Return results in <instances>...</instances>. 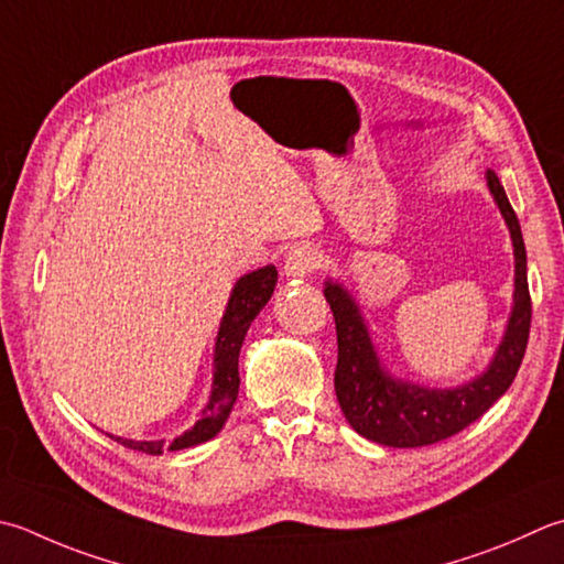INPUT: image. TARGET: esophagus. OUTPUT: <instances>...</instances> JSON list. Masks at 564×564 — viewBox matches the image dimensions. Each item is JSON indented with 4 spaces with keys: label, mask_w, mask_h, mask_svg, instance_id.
Returning <instances> with one entry per match:
<instances>
[{
    "label": "esophagus",
    "mask_w": 564,
    "mask_h": 564,
    "mask_svg": "<svg viewBox=\"0 0 564 564\" xmlns=\"http://www.w3.org/2000/svg\"><path fill=\"white\" fill-rule=\"evenodd\" d=\"M319 267H323V253H319L315 247H295L289 251L285 257L283 271L289 279H305V275L315 273Z\"/></svg>",
    "instance_id": "esophagus-1"
}]
</instances>
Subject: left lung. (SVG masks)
Wrapping results in <instances>:
<instances>
[{"instance_id":"obj_1","label":"left lung","mask_w":564,"mask_h":564,"mask_svg":"<svg viewBox=\"0 0 564 564\" xmlns=\"http://www.w3.org/2000/svg\"><path fill=\"white\" fill-rule=\"evenodd\" d=\"M487 183L509 225L516 257V291L509 325L489 369L457 389H425L393 379L381 367L359 305L341 283H325V297L337 327L335 391L347 423L361 437L386 447H423L457 435L509 391L521 367L531 333V293L521 225L501 181L487 171Z\"/></svg>"}]
</instances>
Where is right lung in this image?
<instances>
[{
	"label": "right lung",
	"instance_id": "right-lung-1",
	"mask_svg": "<svg viewBox=\"0 0 564 564\" xmlns=\"http://www.w3.org/2000/svg\"><path fill=\"white\" fill-rule=\"evenodd\" d=\"M275 281H279V271H275V267H263L241 275L235 289H231L227 311L223 315V323H219V333L215 341L213 393H209V401L203 408L200 421L181 437H175L171 445L165 443V440H127L115 435L109 437L129 449L147 452V455H163L165 449L175 452L213 440L219 430L225 427L231 413V405L237 401L241 341H245L253 317H257L261 313V307L271 301Z\"/></svg>",
	"mask_w": 564,
	"mask_h": 564
}]
</instances>
